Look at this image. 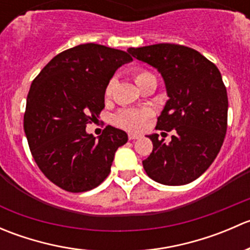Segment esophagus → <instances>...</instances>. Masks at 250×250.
Instances as JSON below:
<instances>
[{
	"mask_svg": "<svg viewBox=\"0 0 250 250\" xmlns=\"http://www.w3.org/2000/svg\"><path fill=\"white\" fill-rule=\"evenodd\" d=\"M139 138L140 135L134 134V133H129V134H128V139L129 140H135V139H139Z\"/></svg>",
	"mask_w": 250,
	"mask_h": 250,
	"instance_id": "34e87169",
	"label": "esophagus"
}]
</instances>
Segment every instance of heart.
I'll return each instance as SVG.
<instances>
[{"label": "heart", "instance_id": "b5f03b06", "mask_svg": "<svg viewBox=\"0 0 250 250\" xmlns=\"http://www.w3.org/2000/svg\"><path fill=\"white\" fill-rule=\"evenodd\" d=\"M153 76L148 71L145 70H137L134 72V81L135 83L139 84L146 78ZM113 82L107 83L106 88H105V97L109 98L112 93ZM152 116V111L150 109H123L120 110L115 116H113V122L116 125L123 128V129L132 130V132H139V130L144 129L146 125L147 121L150 120Z\"/></svg>", "mask_w": 250, "mask_h": 250}]
</instances>
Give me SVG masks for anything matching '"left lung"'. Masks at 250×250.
Listing matches in <instances>:
<instances>
[{
    "instance_id": "obj_1",
    "label": "left lung",
    "mask_w": 250,
    "mask_h": 250,
    "mask_svg": "<svg viewBox=\"0 0 250 250\" xmlns=\"http://www.w3.org/2000/svg\"><path fill=\"white\" fill-rule=\"evenodd\" d=\"M135 59L158 70L169 97L156 128L174 130L170 143L148 135L153 148L144 169L163 185L196 180L218 156L228 129V92L218 67L200 52L180 44L129 48Z\"/></svg>"
}]
</instances>
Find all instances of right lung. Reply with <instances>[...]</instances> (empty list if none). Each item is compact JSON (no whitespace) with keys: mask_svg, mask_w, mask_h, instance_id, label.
I'll use <instances>...</instances> for the list:
<instances>
[{"mask_svg":"<svg viewBox=\"0 0 250 250\" xmlns=\"http://www.w3.org/2000/svg\"><path fill=\"white\" fill-rule=\"evenodd\" d=\"M127 52L95 43L55 55L32 81L24 130L35 162L60 188L84 192L109 175L127 133L107 125L95 139L85 125L105 107V88L116 70L132 62Z\"/></svg>","mask_w":250,"mask_h":250,"instance_id":"right-lung-1","label":"right lung"}]
</instances>
